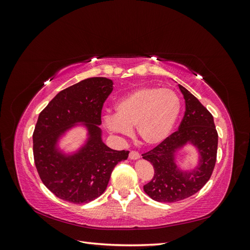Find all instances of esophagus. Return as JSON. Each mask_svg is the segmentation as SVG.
Instances as JSON below:
<instances>
[{
	"label": "esophagus",
	"mask_w": 250,
	"mask_h": 250,
	"mask_svg": "<svg viewBox=\"0 0 250 250\" xmlns=\"http://www.w3.org/2000/svg\"><path fill=\"white\" fill-rule=\"evenodd\" d=\"M140 153L138 152V151H134V150H131L130 153H129V158L130 160H138V158L140 157Z\"/></svg>",
	"instance_id": "1"
}]
</instances>
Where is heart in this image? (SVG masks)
<instances>
[{"label": "heart", "instance_id": "b5f03b06", "mask_svg": "<svg viewBox=\"0 0 250 250\" xmlns=\"http://www.w3.org/2000/svg\"><path fill=\"white\" fill-rule=\"evenodd\" d=\"M179 111L180 102L173 90L143 86L121 98L116 104V115L105 116L104 125L124 135L135 126L144 143L156 145L170 134Z\"/></svg>", "mask_w": 250, "mask_h": 250}]
</instances>
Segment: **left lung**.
I'll list each match as a JSON object with an SVG mask.
<instances>
[{"instance_id": "left-lung-1", "label": "left lung", "mask_w": 250, "mask_h": 250, "mask_svg": "<svg viewBox=\"0 0 250 250\" xmlns=\"http://www.w3.org/2000/svg\"><path fill=\"white\" fill-rule=\"evenodd\" d=\"M178 86L186 102L185 116L178 130L142 154L154 169V175L144 186V191L158 202L180 201L200 191L210 178L217 160L218 132L213 116L187 88ZM188 141L198 147L201 164L193 172L184 173L173 163V153Z\"/></svg>"}]
</instances>
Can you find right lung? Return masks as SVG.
<instances>
[{
  "label": "right lung",
  "instance_id": "add662e5",
  "mask_svg": "<svg viewBox=\"0 0 250 250\" xmlns=\"http://www.w3.org/2000/svg\"><path fill=\"white\" fill-rule=\"evenodd\" d=\"M112 92V81L93 77L59 92L39 116L33 131V156L39 175L56 197L87 203L106 190L116 165L129 151L112 150L101 140L102 108ZM84 122L90 138L78 154L69 158L55 149L58 138L75 123Z\"/></svg>",
  "mask_w": 250,
  "mask_h": 250
}]
</instances>
